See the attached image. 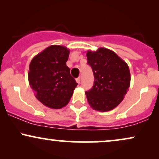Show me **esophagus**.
I'll return each mask as SVG.
<instances>
[{
	"mask_svg": "<svg viewBox=\"0 0 159 159\" xmlns=\"http://www.w3.org/2000/svg\"><path fill=\"white\" fill-rule=\"evenodd\" d=\"M76 81H77L78 84H80V82H81V78H76Z\"/></svg>",
	"mask_w": 159,
	"mask_h": 159,
	"instance_id": "obj_1",
	"label": "esophagus"
}]
</instances>
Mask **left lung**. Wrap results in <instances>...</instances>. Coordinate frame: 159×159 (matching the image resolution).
Wrapping results in <instances>:
<instances>
[{
	"mask_svg": "<svg viewBox=\"0 0 159 159\" xmlns=\"http://www.w3.org/2000/svg\"><path fill=\"white\" fill-rule=\"evenodd\" d=\"M87 57L95 78L93 87L85 93L89 105L101 112L113 110L123 101L130 87L129 66L114 52L105 48L87 51Z\"/></svg>",
	"mask_w": 159,
	"mask_h": 159,
	"instance_id": "1",
	"label": "left lung"
}]
</instances>
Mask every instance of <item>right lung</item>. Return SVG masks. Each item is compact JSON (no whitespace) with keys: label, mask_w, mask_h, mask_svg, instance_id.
I'll return each mask as SVG.
<instances>
[{"label":"right lung","mask_w":159,"mask_h":159,"mask_svg":"<svg viewBox=\"0 0 159 159\" xmlns=\"http://www.w3.org/2000/svg\"><path fill=\"white\" fill-rule=\"evenodd\" d=\"M69 52L65 46L50 45L34 57L29 66V84L36 98L50 108L65 107L78 85L66 66Z\"/></svg>","instance_id":"right-lung-1"}]
</instances>
